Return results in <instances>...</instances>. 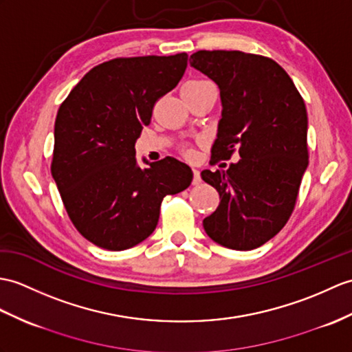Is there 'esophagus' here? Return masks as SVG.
I'll use <instances>...</instances> for the list:
<instances>
[{"mask_svg":"<svg viewBox=\"0 0 352 352\" xmlns=\"http://www.w3.org/2000/svg\"><path fill=\"white\" fill-rule=\"evenodd\" d=\"M199 183H201V174H199V170L196 169V168H193V184L198 186Z\"/></svg>","mask_w":352,"mask_h":352,"instance_id":"obj_1","label":"esophagus"}]
</instances>
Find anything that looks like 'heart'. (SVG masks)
I'll return each instance as SVG.
<instances>
[{
  "instance_id": "1",
  "label": "heart",
  "mask_w": 352,
  "mask_h": 352,
  "mask_svg": "<svg viewBox=\"0 0 352 352\" xmlns=\"http://www.w3.org/2000/svg\"><path fill=\"white\" fill-rule=\"evenodd\" d=\"M202 84H207V82L206 80H189V82H186L184 85H202Z\"/></svg>"
}]
</instances>
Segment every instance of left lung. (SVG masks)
I'll list each match as a JSON object with an SVG mask.
<instances>
[{
    "label": "left lung",
    "instance_id": "1",
    "mask_svg": "<svg viewBox=\"0 0 352 352\" xmlns=\"http://www.w3.org/2000/svg\"><path fill=\"white\" fill-rule=\"evenodd\" d=\"M190 65L213 80L222 117L213 159L240 160L201 177L219 192L204 230L220 246L252 250L279 232L292 213L307 168V112L303 99L276 61L240 51H198Z\"/></svg>",
    "mask_w": 352,
    "mask_h": 352
}]
</instances>
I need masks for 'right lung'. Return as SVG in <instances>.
Here are the masks:
<instances>
[{"mask_svg": "<svg viewBox=\"0 0 352 352\" xmlns=\"http://www.w3.org/2000/svg\"><path fill=\"white\" fill-rule=\"evenodd\" d=\"M187 54L116 58L96 65L56 113L52 177L76 230L108 250L136 246L156 230L166 195L190 186L175 157L136 159L135 144L159 97L174 89Z\"/></svg>", "mask_w": 352, "mask_h": 352, "instance_id": "add662e5", "label": "right lung"}]
</instances>
